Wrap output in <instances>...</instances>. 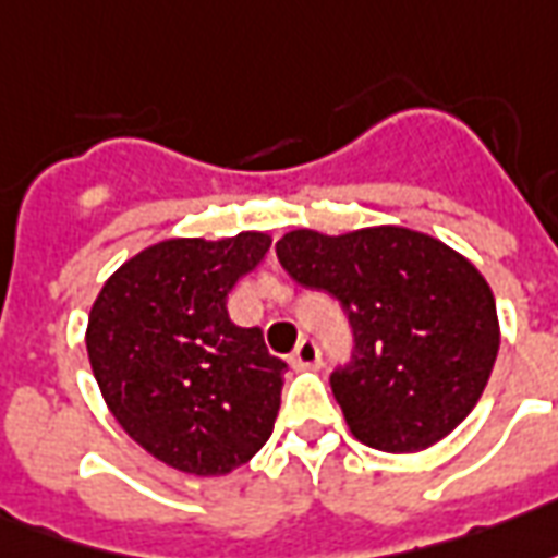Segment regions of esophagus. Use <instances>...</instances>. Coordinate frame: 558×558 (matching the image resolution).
Returning a JSON list of instances; mask_svg holds the SVG:
<instances>
[{
    "label": "esophagus",
    "mask_w": 558,
    "mask_h": 558,
    "mask_svg": "<svg viewBox=\"0 0 558 558\" xmlns=\"http://www.w3.org/2000/svg\"><path fill=\"white\" fill-rule=\"evenodd\" d=\"M320 363V351L318 344L312 339H300L296 341L294 353H291V365L294 368H312V365Z\"/></svg>",
    "instance_id": "esophagus-1"
}]
</instances>
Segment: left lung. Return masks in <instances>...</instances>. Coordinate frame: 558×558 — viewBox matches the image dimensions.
Masks as SVG:
<instances>
[{
    "mask_svg": "<svg viewBox=\"0 0 558 558\" xmlns=\"http://www.w3.org/2000/svg\"><path fill=\"white\" fill-rule=\"evenodd\" d=\"M276 255L351 318L353 363L329 384L356 440L413 454L470 416L499 351L494 291L470 258L404 226L294 229Z\"/></svg>",
    "mask_w": 558,
    "mask_h": 558,
    "instance_id": "left-lung-1",
    "label": "left lung"
}]
</instances>
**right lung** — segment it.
<instances>
[{
  "label": "right lung",
  "mask_w": 558,
  "mask_h": 558,
  "mask_svg": "<svg viewBox=\"0 0 558 558\" xmlns=\"http://www.w3.org/2000/svg\"><path fill=\"white\" fill-rule=\"evenodd\" d=\"M270 243L264 231L160 240L121 264L88 312L85 351L109 413L178 473H231L274 434L288 365L226 308Z\"/></svg>",
  "instance_id": "obj_1"
}]
</instances>
